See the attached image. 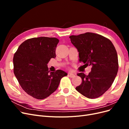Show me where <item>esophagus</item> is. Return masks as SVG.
<instances>
[{
  "label": "esophagus",
  "mask_w": 129,
  "mask_h": 129,
  "mask_svg": "<svg viewBox=\"0 0 129 129\" xmlns=\"http://www.w3.org/2000/svg\"><path fill=\"white\" fill-rule=\"evenodd\" d=\"M69 76L71 77H75V75H74V74H73V73H69Z\"/></svg>",
  "instance_id": "34e87169"
}]
</instances>
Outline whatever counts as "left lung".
I'll use <instances>...</instances> for the list:
<instances>
[{"label":"left lung","instance_id":"8db88e82","mask_svg":"<svg viewBox=\"0 0 129 129\" xmlns=\"http://www.w3.org/2000/svg\"><path fill=\"white\" fill-rule=\"evenodd\" d=\"M69 38L79 53L80 61L92 66L88 75L77 74L82 81L76 90L88 99L102 96L111 86L118 72L117 53L114 45L108 39L90 32Z\"/></svg>","mask_w":129,"mask_h":129}]
</instances>
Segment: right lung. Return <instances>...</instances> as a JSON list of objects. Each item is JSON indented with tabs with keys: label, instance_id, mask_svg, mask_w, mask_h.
<instances>
[{
	"label": "right lung",
	"instance_id": "obj_1",
	"mask_svg": "<svg viewBox=\"0 0 129 129\" xmlns=\"http://www.w3.org/2000/svg\"><path fill=\"white\" fill-rule=\"evenodd\" d=\"M59 40L56 38L38 37L26 40L13 57L14 73L22 89L35 99L42 100L55 91L67 73L49 71L47 64L56 57Z\"/></svg>",
	"mask_w": 129,
	"mask_h": 129
}]
</instances>
